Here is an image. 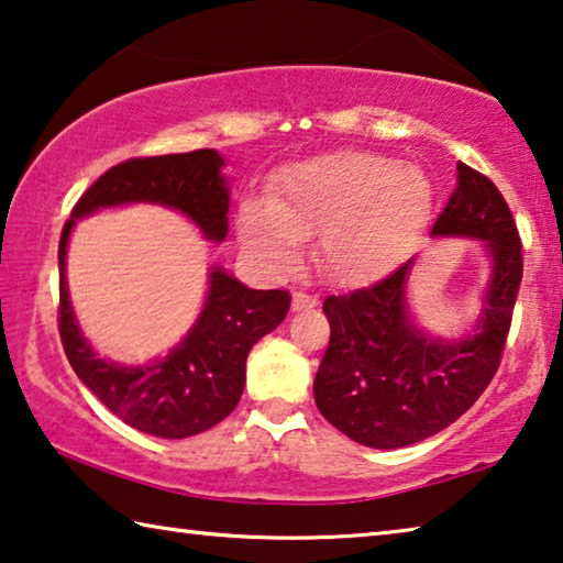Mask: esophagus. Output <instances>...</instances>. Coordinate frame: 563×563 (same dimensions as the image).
<instances>
[{
  "label": "esophagus",
  "mask_w": 563,
  "mask_h": 563,
  "mask_svg": "<svg viewBox=\"0 0 563 563\" xmlns=\"http://www.w3.org/2000/svg\"><path fill=\"white\" fill-rule=\"evenodd\" d=\"M317 303H319L317 297H309V294H303V291H294V297H291L294 311H309V309H314Z\"/></svg>",
  "instance_id": "obj_1"
}]
</instances>
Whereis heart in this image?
I'll return each instance as SVG.
<instances>
[{
	"mask_svg": "<svg viewBox=\"0 0 563 563\" xmlns=\"http://www.w3.org/2000/svg\"><path fill=\"white\" fill-rule=\"evenodd\" d=\"M434 207V187L413 164L374 152H331L291 164L274 197L244 201L239 232L249 252L287 269L303 234L321 232L319 266L339 287H368L391 274Z\"/></svg>",
	"mask_w": 563,
	"mask_h": 563,
	"instance_id": "1",
	"label": "heart"
}]
</instances>
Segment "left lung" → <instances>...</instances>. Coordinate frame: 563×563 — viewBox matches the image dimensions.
<instances>
[{
	"label": "left lung",
	"instance_id": "8db88e82",
	"mask_svg": "<svg viewBox=\"0 0 563 563\" xmlns=\"http://www.w3.org/2000/svg\"><path fill=\"white\" fill-rule=\"evenodd\" d=\"M431 239H474L489 262L478 317L459 336L423 329L409 301L417 256L346 297H329L327 354L314 379L324 419L356 444L401 449L454 423L494 379L509 334L523 260L499 189L466 164Z\"/></svg>",
	"mask_w": 563,
	"mask_h": 563
}]
</instances>
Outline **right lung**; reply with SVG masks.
<instances>
[{"mask_svg":"<svg viewBox=\"0 0 563 563\" xmlns=\"http://www.w3.org/2000/svg\"><path fill=\"white\" fill-rule=\"evenodd\" d=\"M227 162L217 150L146 156L117 164L71 209L59 239V334L79 382L129 427L162 439H187L227 419L242 399L246 356L287 317L282 289H249L224 266L211 264L205 303L195 324L164 356L119 364L91 346L74 314L67 246L79 219L101 209L156 205L179 211L201 239L221 244L229 232Z\"/></svg>","mask_w":563,"mask_h":563,"instance_id":"1","label":"right lung"}]
</instances>
